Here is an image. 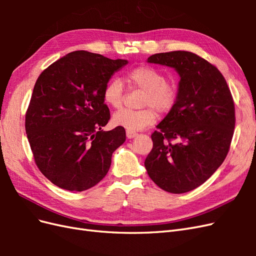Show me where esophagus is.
<instances>
[{
    "label": "esophagus",
    "instance_id": "obj_1",
    "mask_svg": "<svg viewBox=\"0 0 256 256\" xmlns=\"http://www.w3.org/2000/svg\"><path fill=\"white\" fill-rule=\"evenodd\" d=\"M126 136H127V138H132L136 136H138V134L136 132V131H132V130H127V131H126Z\"/></svg>",
    "mask_w": 256,
    "mask_h": 256
}]
</instances>
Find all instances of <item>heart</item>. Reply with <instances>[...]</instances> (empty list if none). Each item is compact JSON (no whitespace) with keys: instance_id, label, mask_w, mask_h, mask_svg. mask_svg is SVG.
Here are the masks:
<instances>
[{"instance_id":"b5f03b06","label":"heart","mask_w":256,"mask_h":256,"mask_svg":"<svg viewBox=\"0 0 256 256\" xmlns=\"http://www.w3.org/2000/svg\"><path fill=\"white\" fill-rule=\"evenodd\" d=\"M128 80L134 88L145 92L142 106H147L142 110L122 109L113 114V124L127 130H142L150 126L156 120L157 110L164 114L171 111L177 99V86L170 81H166L164 76L150 66H138L128 72ZM122 82L114 78L106 83L104 90V102L118 109L122 104ZM154 109L152 110V108Z\"/></svg>"}]
</instances>
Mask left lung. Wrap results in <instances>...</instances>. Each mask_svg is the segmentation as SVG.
Masks as SVG:
<instances>
[{"instance_id": "1", "label": "left lung", "mask_w": 256, "mask_h": 256, "mask_svg": "<svg viewBox=\"0 0 256 256\" xmlns=\"http://www.w3.org/2000/svg\"><path fill=\"white\" fill-rule=\"evenodd\" d=\"M147 62L172 67L180 76L176 102L152 134L144 162L158 187L180 194L204 184L226 159L235 128L234 100L219 69L194 53H157Z\"/></svg>"}]
</instances>
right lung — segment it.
I'll list each match as a JSON object with an SVG mask.
<instances>
[{"mask_svg":"<svg viewBox=\"0 0 256 256\" xmlns=\"http://www.w3.org/2000/svg\"><path fill=\"white\" fill-rule=\"evenodd\" d=\"M128 64L102 54L74 51L38 76L26 114V131L35 164L58 187L84 191L106 175L126 131H104L110 120L104 90Z\"/></svg>","mask_w":256,"mask_h":256,"instance_id":"add662e5","label":"right lung"}]
</instances>
